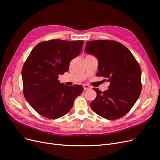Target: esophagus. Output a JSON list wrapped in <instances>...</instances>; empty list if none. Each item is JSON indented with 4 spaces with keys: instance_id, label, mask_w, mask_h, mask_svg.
Wrapping results in <instances>:
<instances>
[{
    "instance_id": "34e87169",
    "label": "esophagus",
    "mask_w": 160,
    "mask_h": 160,
    "mask_svg": "<svg viewBox=\"0 0 160 160\" xmlns=\"http://www.w3.org/2000/svg\"><path fill=\"white\" fill-rule=\"evenodd\" d=\"M83 89H84V90H88V89H91V88L89 86L87 85V84H83Z\"/></svg>"
}]
</instances>
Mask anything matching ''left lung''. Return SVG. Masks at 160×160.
Listing matches in <instances>:
<instances>
[{
    "instance_id": "1",
    "label": "left lung",
    "mask_w": 160,
    "mask_h": 160,
    "mask_svg": "<svg viewBox=\"0 0 160 160\" xmlns=\"http://www.w3.org/2000/svg\"><path fill=\"white\" fill-rule=\"evenodd\" d=\"M86 52L98 60L97 76L108 78V89L93 88L96 98L90 106L97 114L108 120L127 114L141 91V70L130 50L119 42L108 40L88 41Z\"/></svg>"
}]
</instances>
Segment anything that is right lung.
I'll return each mask as SVG.
<instances>
[{
	"mask_svg": "<svg viewBox=\"0 0 160 160\" xmlns=\"http://www.w3.org/2000/svg\"><path fill=\"white\" fill-rule=\"evenodd\" d=\"M83 41L53 39L41 42L32 49L22 69L23 93L41 115L56 119L72 108L83 91L81 85L67 86L58 75L69 69V63L81 52Z\"/></svg>",
	"mask_w": 160,
	"mask_h": 160,
	"instance_id": "right-lung-1",
	"label": "right lung"
}]
</instances>
